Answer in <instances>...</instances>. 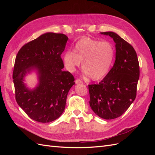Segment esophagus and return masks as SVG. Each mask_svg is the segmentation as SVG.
I'll list each match as a JSON object with an SVG mask.
<instances>
[{
    "label": "esophagus",
    "mask_w": 155,
    "mask_h": 155,
    "mask_svg": "<svg viewBox=\"0 0 155 155\" xmlns=\"http://www.w3.org/2000/svg\"><path fill=\"white\" fill-rule=\"evenodd\" d=\"M75 82H76V83H83V81L81 80H80L79 79H77L76 81H75Z\"/></svg>",
    "instance_id": "34e87169"
}]
</instances>
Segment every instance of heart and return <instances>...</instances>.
Instances as JSON below:
<instances>
[{
  "instance_id": "obj_1",
  "label": "heart",
  "mask_w": 155,
  "mask_h": 155,
  "mask_svg": "<svg viewBox=\"0 0 155 155\" xmlns=\"http://www.w3.org/2000/svg\"><path fill=\"white\" fill-rule=\"evenodd\" d=\"M115 53L114 46L110 42L84 37L75 45L74 51L68 50L64 53L63 62L70 72H74L82 62L85 74L92 80L97 81L109 73Z\"/></svg>"
}]
</instances>
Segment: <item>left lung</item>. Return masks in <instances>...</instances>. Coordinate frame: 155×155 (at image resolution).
I'll list each match as a JSON object with an SVG mask.
<instances>
[{
    "instance_id": "left-lung-1",
    "label": "left lung",
    "mask_w": 155,
    "mask_h": 155,
    "mask_svg": "<svg viewBox=\"0 0 155 155\" xmlns=\"http://www.w3.org/2000/svg\"><path fill=\"white\" fill-rule=\"evenodd\" d=\"M109 35L116 43V61L99 84L88 85L90 106L94 113L105 120L114 119L128 109L137 96L140 66L134 48L112 31Z\"/></svg>"
}]
</instances>
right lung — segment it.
<instances>
[{"label": "right lung", "instance_id": "right-lung-1", "mask_svg": "<svg viewBox=\"0 0 155 155\" xmlns=\"http://www.w3.org/2000/svg\"><path fill=\"white\" fill-rule=\"evenodd\" d=\"M68 39L63 34L46 33L22 46L16 56L13 72L15 100L38 122H51L62 114L68 91L75 84L73 75L62 70L61 55ZM32 68L38 71L40 83L31 91L23 81Z\"/></svg>", "mask_w": 155, "mask_h": 155}]
</instances>
